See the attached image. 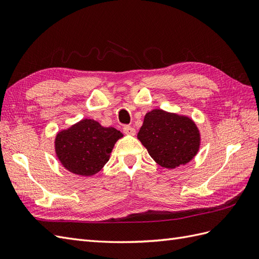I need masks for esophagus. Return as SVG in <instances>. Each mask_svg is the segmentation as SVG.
I'll return each mask as SVG.
<instances>
[{"label":"esophagus","instance_id":"1","mask_svg":"<svg viewBox=\"0 0 259 259\" xmlns=\"http://www.w3.org/2000/svg\"><path fill=\"white\" fill-rule=\"evenodd\" d=\"M122 130L125 135L129 136H134L136 134V129L134 127H131V125H123Z\"/></svg>","mask_w":259,"mask_h":259}]
</instances>
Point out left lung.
I'll use <instances>...</instances> for the list:
<instances>
[{"label": "left lung", "mask_w": 259, "mask_h": 259, "mask_svg": "<svg viewBox=\"0 0 259 259\" xmlns=\"http://www.w3.org/2000/svg\"><path fill=\"white\" fill-rule=\"evenodd\" d=\"M138 139L153 160L166 168L188 163L198 152L200 137L193 120L161 109L148 112Z\"/></svg>", "instance_id": "1"}]
</instances>
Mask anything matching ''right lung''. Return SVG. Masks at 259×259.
<instances>
[{
  "label": "right lung",
  "instance_id": "add662e5",
  "mask_svg": "<svg viewBox=\"0 0 259 259\" xmlns=\"http://www.w3.org/2000/svg\"><path fill=\"white\" fill-rule=\"evenodd\" d=\"M122 137L115 128H104L95 120H84L59 132L56 152L63 166L72 173L91 176L108 162L114 145Z\"/></svg>",
  "mask_w": 259,
  "mask_h": 259
}]
</instances>
